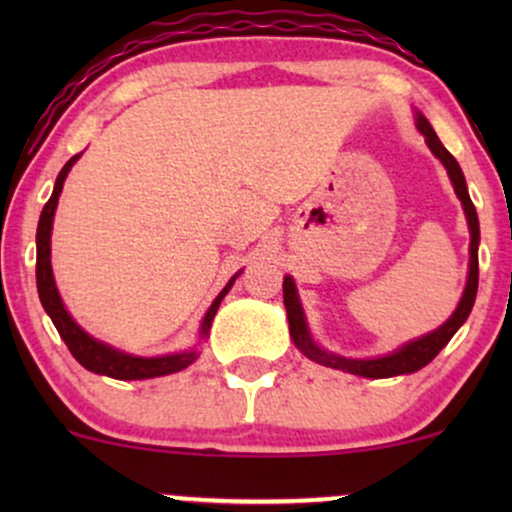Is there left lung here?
<instances>
[{"label":"left lung","mask_w":512,"mask_h":512,"mask_svg":"<svg viewBox=\"0 0 512 512\" xmlns=\"http://www.w3.org/2000/svg\"><path fill=\"white\" fill-rule=\"evenodd\" d=\"M416 127L419 132L426 137L428 149L440 158L445 170H448L452 187H455V195L460 197L464 216H467V226L469 233H472V243H469V276H467V286H464V293L457 303L455 313L450 315L448 322L438 327V330L424 334V337L414 339V342L399 346L397 351L387 356H378V358H344L337 354H330V351L320 349L313 342L308 330V322H305L301 301H298L296 293V284H293L291 276H284V305H286V315H289V332L293 344L303 351V356H308L310 361L320 363V366L327 368H337V370H346V373L354 375H363V378H395V375H407V373H416L428 363L433 361L440 354L445 344L450 342L452 334L462 327V322L467 320L469 313H472L474 298H477V286H479V219H477V209H474L472 199H469L467 192V182H464L462 168L460 163L455 161V156L440 144L438 134L433 132L431 122L426 120L424 115L416 113Z\"/></svg>","instance_id":"8db88e82"}]
</instances>
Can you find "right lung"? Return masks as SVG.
<instances>
[{
  "mask_svg": "<svg viewBox=\"0 0 512 512\" xmlns=\"http://www.w3.org/2000/svg\"><path fill=\"white\" fill-rule=\"evenodd\" d=\"M79 156L81 154H76V156L69 158L67 163H64V168L60 170V175H57V180H55V190H52V197L48 199V204L43 207V214H40V221H38V236H35V243H38L35 281H38L40 303H43L45 313L50 315L52 325L57 327V332H60V337L64 339V344H67V349L72 351V356L86 370H91V373L108 375V378H115V380H146V378H161V375L178 373V370L187 368L190 363H195L197 349H187V351H180V354L154 356V358L132 356V354H125V351H117V349H113V346L98 342V339H93L91 334L81 330V327L74 322V317L67 313V308H64L60 293H57L55 276H52V264H50L52 219H55L57 199H60V195H62L64 180H67V173L72 170V166H74L76 158H79ZM236 276H233V279L228 281L226 286H223V291L214 298V303H211L207 315H204L202 332H199V337H202V339L209 334L216 310H219L223 296L231 291Z\"/></svg>",
  "mask_w": 512,
  "mask_h": 512,
  "instance_id": "1",
  "label": "right lung"
}]
</instances>
